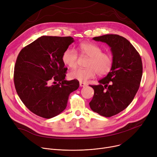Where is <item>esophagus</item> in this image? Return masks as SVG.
Returning <instances> with one entry per match:
<instances>
[{
    "instance_id": "1",
    "label": "esophagus",
    "mask_w": 157,
    "mask_h": 157,
    "mask_svg": "<svg viewBox=\"0 0 157 157\" xmlns=\"http://www.w3.org/2000/svg\"><path fill=\"white\" fill-rule=\"evenodd\" d=\"M79 86L81 87H85L86 86V84L85 83H83V82H79Z\"/></svg>"
}]
</instances>
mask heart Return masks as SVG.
<instances>
[{
	"instance_id": "1",
	"label": "heart",
	"mask_w": 157,
	"mask_h": 157,
	"mask_svg": "<svg viewBox=\"0 0 157 157\" xmlns=\"http://www.w3.org/2000/svg\"><path fill=\"white\" fill-rule=\"evenodd\" d=\"M77 49L82 55L89 57L86 63L87 67L72 70L69 73L70 79L85 82L94 78L97 74L103 76L111 71L113 65V56L109 53L102 52L101 47L92 43L85 42L79 44ZM62 59L66 65L74 68L77 65L78 56L75 49L68 48L63 52Z\"/></svg>"
}]
</instances>
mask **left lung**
Masks as SVG:
<instances>
[{
	"instance_id": "8db88e82",
	"label": "left lung",
	"mask_w": 157,
	"mask_h": 157,
	"mask_svg": "<svg viewBox=\"0 0 157 157\" xmlns=\"http://www.w3.org/2000/svg\"><path fill=\"white\" fill-rule=\"evenodd\" d=\"M111 48L113 65L94 90L91 109L105 117H111L126 109L137 92L143 75L141 57L129 41L119 35L107 34L93 38Z\"/></svg>"
}]
</instances>
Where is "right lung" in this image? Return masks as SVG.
Instances as JSON below:
<instances>
[{
  "instance_id": "add662e5",
  "label": "right lung",
  "mask_w": 157,
  "mask_h": 157,
  "mask_svg": "<svg viewBox=\"0 0 157 157\" xmlns=\"http://www.w3.org/2000/svg\"><path fill=\"white\" fill-rule=\"evenodd\" d=\"M74 41L70 36H41L18 55L14 70L16 92L25 105L39 117L48 119L61 113L70 94L79 88L78 80L64 79L67 69L62 59ZM52 79L56 84L49 86Z\"/></svg>"
}]
</instances>
